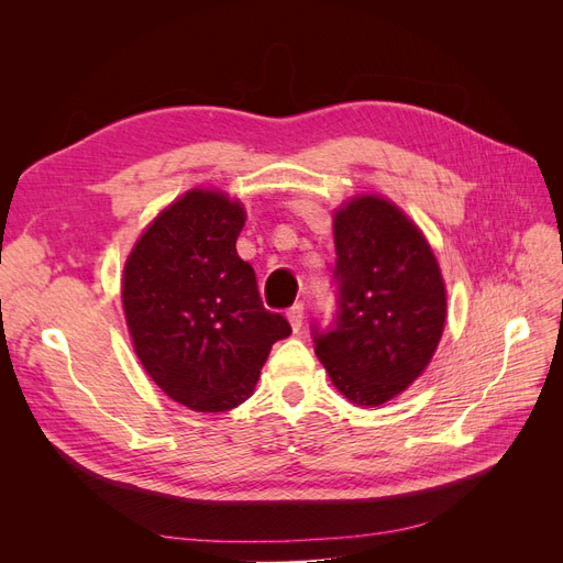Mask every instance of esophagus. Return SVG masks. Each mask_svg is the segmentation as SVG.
<instances>
[{
  "mask_svg": "<svg viewBox=\"0 0 563 563\" xmlns=\"http://www.w3.org/2000/svg\"><path fill=\"white\" fill-rule=\"evenodd\" d=\"M286 317H288V321H291V329L298 333L302 327V302H296L294 308H288Z\"/></svg>",
  "mask_w": 563,
  "mask_h": 563,
  "instance_id": "1",
  "label": "esophagus"
}]
</instances>
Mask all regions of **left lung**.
I'll return each instance as SVG.
<instances>
[{
    "label": "left lung",
    "instance_id": "left-lung-1",
    "mask_svg": "<svg viewBox=\"0 0 563 563\" xmlns=\"http://www.w3.org/2000/svg\"><path fill=\"white\" fill-rule=\"evenodd\" d=\"M335 317L312 323L314 352L356 406H380L430 364L446 288L430 244L395 203L356 197L335 213Z\"/></svg>",
    "mask_w": 563,
    "mask_h": 563
}]
</instances>
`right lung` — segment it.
Here are the masks:
<instances>
[{
	"mask_svg": "<svg viewBox=\"0 0 563 563\" xmlns=\"http://www.w3.org/2000/svg\"><path fill=\"white\" fill-rule=\"evenodd\" d=\"M244 216L225 195L187 192L143 232L124 267L135 354L168 397L201 413L246 401L272 345L291 335L236 255Z\"/></svg>",
	"mask_w": 563,
	"mask_h": 563,
	"instance_id": "obj_1",
	"label": "right lung"
}]
</instances>
